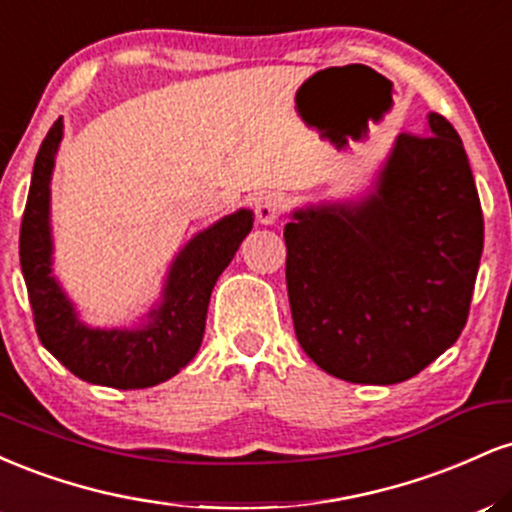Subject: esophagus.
<instances>
[{"label":"esophagus","instance_id":"obj_1","mask_svg":"<svg viewBox=\"0 0 512 512\" xmlns=\"http://www.w3.org/2000/svg\"><path fill=\"white\" fill-rule=\"evenodd\" d=\"M286 207H289V202H286L284 195H279V192H267V195H262L255 204L257 221L264 223V226H267V223H274L281 214H284Z\"/></svg>","mask_w":512,"mask_h":512}]
</instances>
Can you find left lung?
I'll use <instances>...</instances> for the list:
<instances>
[{"instance_id":"obj_1","label":"left lung","mask_w":512,"mask_h":512,"mask_svg":"<svg viewBox=\"0 0 512 512\" xmlns=\"http://www.w3.org/2000/svg\"><path fill=\"white\" fill-rule=\"evenodd\" d=\"M399 134L358 207H310L286 223L293 330L346 383L414 378L467 325L484 216L462 139L443 115Z\"/></svg>"}]
</instances>
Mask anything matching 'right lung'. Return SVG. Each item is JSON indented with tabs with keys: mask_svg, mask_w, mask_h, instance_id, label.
I'll list each match as a JSON object with an SVG mask.
<instances>
[{
	"mask_svg": "<svg viewBox=\"0 0 512 512\" xmlns=\"http://www.w3.org/2000/svg\"><path fill=\"white\" fill-rule=\"evenodd\" d=\"M62 139V117L50 127L35 156L31 190L21 219L19 255L35 332L76 378L93 385L139 390L173 378L195 358L204 337L209 296L252 228V211L240 209L202 231L170 267L163 303L139 330H91L76 320L50 276V175Z\"/></svg>",
	"mask_w": 512,
	"mask_h": 512,
	"instance_id": "1",
	"label": "right lung"
}]
</instances>
